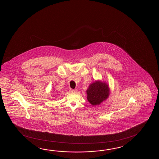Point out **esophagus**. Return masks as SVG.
<instances>
[{"label": "esophagus", "mask_w": 159, "mask_h": 159, "mask_svg": "<svg viewBox=\"0 0 159 159\" xmlns=\"http://www.w3.org/2000/svg\"><path fill=\"white\" fill-rule=\"evenodd\" d=\"M69 91H70V93H77V90L76 89H70L69 90Z\"/></svg>", "instance_id": "34e87169"}]
</instances>
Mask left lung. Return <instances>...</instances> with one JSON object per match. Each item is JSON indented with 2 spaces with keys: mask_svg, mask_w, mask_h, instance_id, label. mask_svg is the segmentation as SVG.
Here are the masks:
<instances>
[{
  "mask_svg": "<svg viewBox=\"0 0 159 159\" xmlns=\"http://www.w3.org/2000/svg\"><path fill=\"white\" fill-rule=\"evenodd\" d=\"M108 85L101 81H95L90 84L87 90V98L91 105H99L102 102L106 100L109 95Z\"/></svg>",
  "mask_w": 159,
  "mask_h": 159,
  "instance_id": "1",
  "label": "left lung"
}]
</instances>
